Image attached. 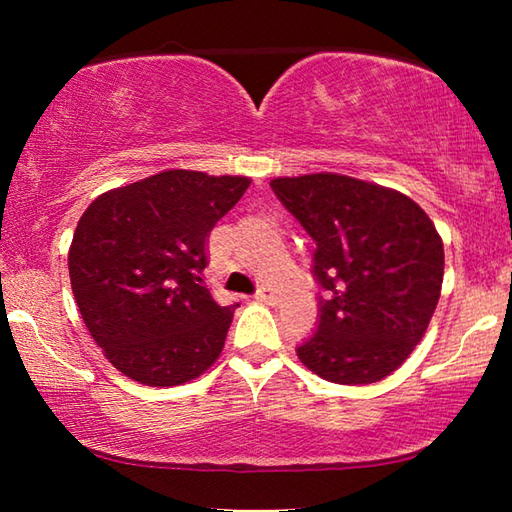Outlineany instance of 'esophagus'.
<instances>
[{
    "label": "esophagus",
    "mask_w": 512,
    "mask_h": 512,
    "mask_svg": "<svg viewBox=\"0 0 512 512\" xmlns=\"http://www.w3.org/2000/svg\"><path fill=\"white\" fill-rule=\"evenodd\" d=\"M255 300H259V302H268V305H273V302L277 300V296H275V291H273V289L262 287V289H259V291L255 293Z\"/></svg>",
    "instance_id": "1"
}]
</instances>
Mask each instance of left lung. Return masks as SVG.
Masks as SVG:
<instances>
[{"mask_svg":"<svg viewBox=\"0 0 512 512\" xmlns=\"http://www.w3.org/2000/svg\"><path fill=\"white\" fill-rule=\"evenodd\" d=\"M316 241L318 329L298 359L334 384H375L409 359L436 311L445 250L427 212L395 189L341 173L271 180Z\"/></svg>","mask_w":512,"mask_h":512,"instance_id":"obj_1","label":"left lung"}]
</instances>
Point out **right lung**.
Here are the masks:
<instances>
[{
	"label": "right lung",
	"mask_w": 512,
	"mask_h": 512,
	"mask_svg": "<svg viewBox=\"0 0 512 512\" xmlns=\"http://www.w3.org/2000/svg\"><path fill=\"white\" fill-rule=\"evenodd\" d=\"M248 185L169 169L110 189L83 212L69 280L85 327L121 375L178 386L219 359L239 305H216L205 287L207 237Z\"/></svg>",
	"instance_id": "add662e5"
}]
</instances>
